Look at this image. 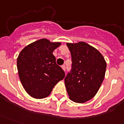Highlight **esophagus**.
<instances>
[{"label":"esophagus","instance_id":"34e87169","mask_svg":"<svg viewBox=\"0 0 124 124\" xmlns=\"http://www.w3.org/2000/svg\"><path fill=\"white\" fill-rule=\"evenodd\" d=\"M62 68L64 70V71H66V66L65 65H62Z\"/></svg>","mask_w":124,"mask_h":124}]
</instances>
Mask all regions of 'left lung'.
<instances>
[{
  "mask_svg": "<svg viewBox=\"0 0 124 124\" xmlns=\"http://www.w3.org/2000/svg\"><path fill=\"white\" fill-rule=\"evenodd\" d=\"M71 53V68L64 79L72 101L83 103L97 94L104 78L106 63L96 48L84 42L67 43Z\"/></svg>",
  "mask_w": 124,
  "mask_h": 124,
  "instance_id": "obj_1",
  "label": "left lung"
}]
</instances>
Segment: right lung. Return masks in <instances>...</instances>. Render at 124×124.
Here are the masks:
<instances>
[{"instance_id":"add662e5","label":"right lung","mask_w":124,"mask_h":124,"mask_svg":"<svg viewBox=\"0 0 124 124\" xmlns=\"http://www.w3.org/2000/svg\"><path fill=\"white\" fill-rule=\"evenodd\" d=\"M60 43L42 39L25 46L17 59L18 75L25 91L35 99L48 97L55 85L65 77L53 52Z\"/></svg>"}]
</instances>
